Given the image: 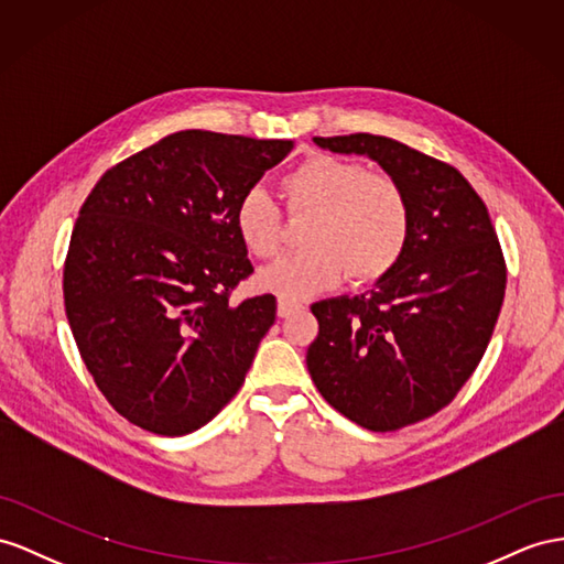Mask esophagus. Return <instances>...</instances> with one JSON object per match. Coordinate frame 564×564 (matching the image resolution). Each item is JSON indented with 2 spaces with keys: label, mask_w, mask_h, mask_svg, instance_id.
I'll return each instance as SVG.
<instances>
[{
  "label": "esophagus",
  "mask_w": 564,
  "mask_h": 564,
  "mask_svg": "<svg viewBox=\"0 0 564 564\" xmlns=\"http://www.w3.org/2000/svg\"><path fill=\"white\" fill-rule=\"evenodd\" d=\"M300 310H305L300 305V302H293V300H285V297H279V316H291V314H295V312H300Z\"/></svg>",
  "instance_id": "1"
}]
</instances>
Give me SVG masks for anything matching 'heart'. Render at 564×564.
<instances>
[{
	"label": "heart",
	"instance_id": "heart-1",
	"mask_svg": "<svg viewBox=\"0 0 564 564\" xmlns=\"http://www.w3.org/2000/svg\"><path fill=\"white\" fill-rule=\"evenodd\" d=\"M281 195L291 216L312 214L302 238L307 248L259 273V283L285 300H305L343 276L355 285L379 281L408 248L410 199L386 173L367 171L350 159L316 154L285 173ZM234 224L250 254H279L283 212L262 187L240 195Z\"/></svg>",
	"mask_w": 564,
	"mask_h": 564
}]
</instances>
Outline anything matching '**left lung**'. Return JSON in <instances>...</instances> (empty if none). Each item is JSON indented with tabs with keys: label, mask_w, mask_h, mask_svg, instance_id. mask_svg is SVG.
Masks as SVG:
<instances>
[{
	"label": "left lung",
	"mask_w": 564,
	"mask_h": 564,
	"mask_svg": "<svg viewBox=\"0 0 564 564\" xmlns=\"http://www.w3.org/2000/svg\"><path fill=\"white\" fill-rule=\"evenodd\" d=\"M367 154L410 199L400 262L362 295L314 302L319 336L307 350L316 391L369 431L436 414L479 367L505 297V257L484 199L462 173L393 138H314Z\"/></svg>",
	"instance_id": "obj_1"
}]
</instances>
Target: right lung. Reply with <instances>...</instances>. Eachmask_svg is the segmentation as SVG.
<instances>
[{"label": "right lung", "mask_w": 564, "mask_h": 564, "mask_svg": "<svg viewBox=\"0 0 564 564\" xmlns=\"http://www.w3.org/2000/svg\"><path fill=\"white\" fill-rule=\"evenodd\" d=\"M293 140L181 131L123 159L83 202L64 264L70 334L128 422L185 436L245 381L276 297L230 305L254 271L234 212Z\"/></svg>", "instance_id": "add662e5"}]
</instances>
